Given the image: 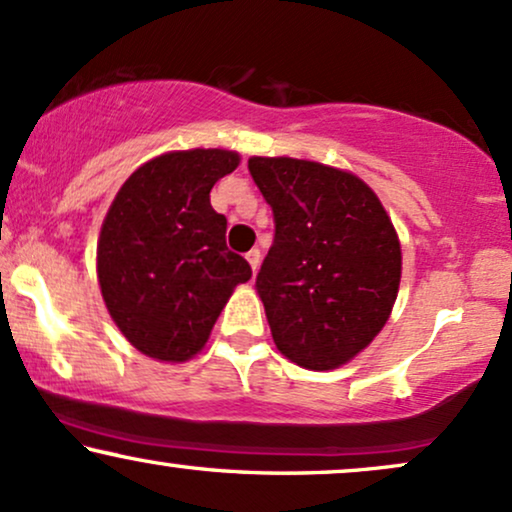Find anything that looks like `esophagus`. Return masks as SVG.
<instances>
[{"instance_id":"1","label":"esophagus","mask_w":512,"mask_h":512,"mask_svg":"<svg viewBox=\"0 0 512 512\" xmlns=\"http://www.w3.org/2000/svg\"><path fill=\"white\" fill-rule=\"evenodd\" d=\"M245 260L250 262V267H252V272L257 274V269H260V264H262V252L257 250V248H252L248 255H245Z\"/></svg>"}]
</instances>
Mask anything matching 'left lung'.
<instances>
[{"label":"left lung","mask_w":512,"mask_h":512,"mask_svg":"<svg viewBox=\"0 0 512 512\" xmlns=\"http://www.w3.org/2000/svg\"><path fill=\"white\" fill-rule=\"evenodd\" d=\"M274 212L257 274L276 348L305 369H336L384 329L400 286V243L374 190L350 171L250 157Z\"/></svg>","instance_id":"1"}]
</instances>
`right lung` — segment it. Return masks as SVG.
<instances>
[{
  "label": "right lung",
  "mask_w": 512,
  "mask_h": 512,
  "mask_svg": "<svg viewBox=\"0 0 512 512\" xmlns=\"http://www.w3.org/2000/svg\"><path fill=\"white\" fill-rule=\"evenodd\" d=\"M238 164L231 150L166 152L128 176L104 217V305L147 357L186 362L200 353L233 288L252 276L226 248V217L209 205V190Z\"/></svg>",
  "instance_id": "right-lung-1"
}]
</instances>
